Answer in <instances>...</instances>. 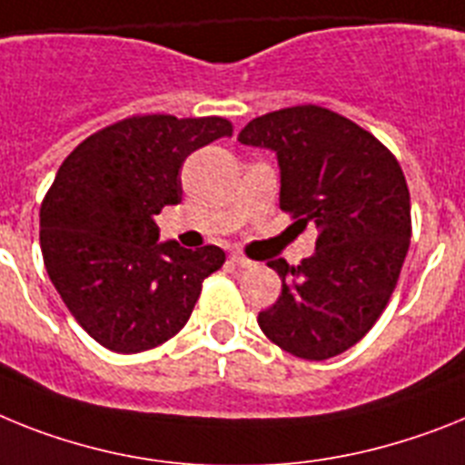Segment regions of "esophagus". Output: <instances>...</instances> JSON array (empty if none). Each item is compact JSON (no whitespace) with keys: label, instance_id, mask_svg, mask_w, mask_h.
<instances>
[{"label":"esophagus","instance_id":"1","mask_svg":"<svg viewBox=\"0 0 465 465\" xmlns=\"http://www.w3.org/2000/svg\"><path fill=\"white\" fill-rule=\"evenodd\" d=\"M232 262H233V264H239V267H243V269L255 267V262H252V260H248V257H245V255H239V252H233V255H232Z\"/></svg>","mask_w":465,"mask_h":465}]
</instances>
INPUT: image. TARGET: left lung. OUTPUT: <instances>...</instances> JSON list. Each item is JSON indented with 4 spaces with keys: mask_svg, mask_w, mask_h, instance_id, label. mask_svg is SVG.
Instances as JSON below:
<instances>
[{
    "mask_svg": "<svg viewBox=\"0 0 465 465\" xmlns=\"http://www.w3.org/2000/svg\"><path fill=\"white\" fill-rule=\"evenodd\" d=\"M239 142L274 151L281 210L319 229L317 251L298 267L269 262L281 295L260 312V329L300 359L345 352L383 314L407 257L411 201L400 163L371 132L312 104L251 120Z\"/></svg>",
    "mask_w": 465,
    "mask_h": 465,
    "instance_id": "1",
    "label": "left lung"
}]
</instances>
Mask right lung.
Here are the masks:
<instances>
[{
  "mask_svg": "<svg viewBox=\"0 0 465 465\" xmlns=\"http://www.w3.org/2000/svg\"><path fill=\"white\" fill-rule=\"evenodd\" d=\"M224 118L132 115L87 136L58 167L40 208L45 267L99 345L134 354L184 329L224 251L158 243L153 214L182 201L193 151L232 136Z\"/></svg>",
  "mask_w": 465,
  "mask_h": 465,
  "instance_id": "right-lung-1",
  "label": "right lung"
}]
</instances>
